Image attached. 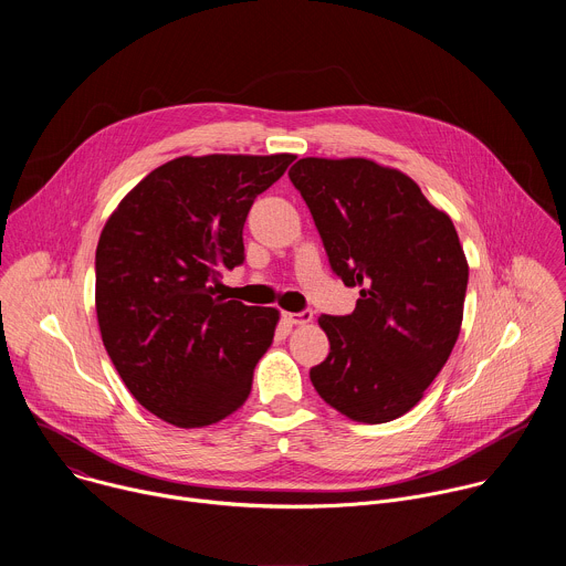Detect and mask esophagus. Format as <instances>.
<instances>
[{
  "mask_svg": "<svg viewBox=\"0 0 566 566\" xmlns=\"http://www.w3.org/2000/svg\"><path fill=\"white\" fill-rule=\"evenodd\" d=\"M282 317L289 322V325H308V322L313 319V311L311 308H304V311H284Z\"/></svg>",
  "mask_w": 566,
  "mask_h": 566,
  "instance_id": "esophagus-1",
  "label": "esophagus"
}]
</instances>
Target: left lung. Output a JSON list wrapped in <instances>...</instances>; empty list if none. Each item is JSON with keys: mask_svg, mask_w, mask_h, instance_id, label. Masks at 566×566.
Masks as SVG:
<instances>
[{"mask_svg": "<svg viewBox=\"0 0 566 566\" xmlns=\"http://www.w3.org/2000/svg\"><path fill=\"white\" fill-rule=\"evenodd\" d=\"M289 179L332 271L365 286L354 313L317 317L332 349L311 367V382L354 421L398 419L459 338L468 262L454 223L410 177L367 158H300Z\"/></svg>", "mask_w": 566, "mask_h": 566, "instance_id": "1", "label": "left lung"}]
</instances>
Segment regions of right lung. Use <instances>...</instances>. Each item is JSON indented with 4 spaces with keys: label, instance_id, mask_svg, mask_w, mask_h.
<instances>
[{
    "label": "right lung",
    "instance_id": "1",
    "mask_svg": "<svg viewBox=\"0 0 566 566\" xmlns=\"http://www.w3.org/2000/svg\"><path fill=\"white\" fill-rule=\"evenodd\" d=\"M273 156H179L114 210L96 249V313L132 396L179 428L212 426L251 394L277 308L217 295L221 271L247 260L258 195L293 164Z\"/></svg>",
    "mask_w": 566,
    "mask_h": 566
}]
</instances>
